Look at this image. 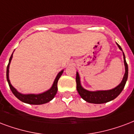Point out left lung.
Masks as SVG:
<instances>
[{
	"label": "left lung",
	"instance_id": "obj_1",
	"mask_svg": "<svg viewBox=\"0 0 134 134\" xmlns=\"http://www.w3.org/2000/svg\"><path fill=\"white\" fill-rule=\"evenodd\" d=\"M117 46L123 53V58H124V67H125V73L123 76V79L121 80V83L116 87L110 90L107 91H91L85 89L81 84V80L79 74L76 71V89L78 91L79 94L80 95L81 98L89 103L94 104H102L114 100L119 96L122 90L124 89V86L126 84V81L128 79V65L126 62L125 55L122 49L118 43H117Z\"/></svg>",
	"mask_w": 134,
	"mask_h": 134
}]
</instances>
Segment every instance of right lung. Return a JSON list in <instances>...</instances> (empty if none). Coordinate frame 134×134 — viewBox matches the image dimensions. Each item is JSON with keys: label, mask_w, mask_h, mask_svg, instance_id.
I'll use <instances>...</instances> for the list:
<instances>
[{"label": "right lung", "mask_w": 134, "mask_h": 134, "mask_svg": "<svg viewBox=\"0 0 134 134\" xmlns=\"http://www.w3.org/2000/svg\"><path fill=\"white\" fill-rule=\"evenodd\" d=\"M13 53L12 55L10 56V60H9V63H8V67H7V71H6V76H7V81H8V84L10 86V90L12 91L13 93L15 96L16 98L19 99L23 103H25L30 104V105H42L48 103L51 100H52L54 98V97L57 93L58 91V81L59 79L63 74L64 69L60 71L58 74L57 76L54 80V82L53 85L51 86L50 89H48L46 91L38 93V94H34V93H30V94H23L17 91V90L13 86V85L10 83V81L9 79V68H10V64L11 63V60L13 58Z\"/></svg>", "instance_id": "1"}]
</instances>
